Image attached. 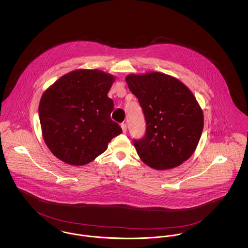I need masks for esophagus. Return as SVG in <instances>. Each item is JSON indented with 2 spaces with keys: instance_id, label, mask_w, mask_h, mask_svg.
<instances>
[{
  "instance_id": "esophagus-1",
  "label": "esophagus",
  "mask_w": 248,
  "mask_h": 248,
  "mask_svg": "<svg viewBox=\"0 0 248 248\" xmlns=\"http://www.w3.org/2000/svg\"><path fill=\"white\" fill-rule=\"evenodd\" d=\"M121 127H122V129H123V132H124V133H125V132L127 131V125H126V124L123 123V124H121Z\"/></svg>"
}]
</instances>
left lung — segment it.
I'll return each mask as SVG.
<instances>
[{
  "label": "left lung",
  "instance_id": "1",
  "mask_svg": "<svg viewBox=\"0 0 248 248\" xmlns=\"http://www.w3.org/2000/svg\"><path fill=\"white\" fill-rule=\"evenodd\" d=\"M125 81L146 120L145 136L134 140L142 161L154 169L167 170L188 160L203 128L202 110L191 91L161 72L129 74Z\"/></svg>",
  "mask_w": 248,
  "mask_h": 248
}]
</instances>
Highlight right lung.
<instances>
[{"label":"right lung","instance_id":"right-lung-1","mask_svg":"<svg viewBox=\"0 0 248 248\" xmlns=\"http://www.w3.org/2000/svg\"><path fill=\"white\" fill-rule=\"evenodd\" d=\"M114 80L104 71L76 70L60 77L43 94L39 104L42 133L59 160L86 165L122 133L110 119L114 105L107 95Z\"/></svg>","mask_w":248,"mask_h":248}]
</instances>
